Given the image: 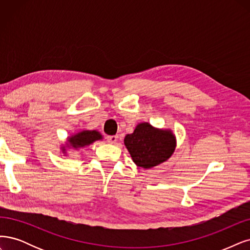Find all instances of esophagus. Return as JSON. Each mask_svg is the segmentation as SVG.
I'll use <instances>...</instances> for the list:
<instances>
[{
	"mask_svg": "<svg viewBox=\"0 0 250 250\" xmlns=\"http://www.w3.org/2000/svg\"><path fill=\"white\" fill-rule=\"evenodd\" d=\"M117 139H118V136H108V137H107V141H108L109 143H111V144L116 143Z\"/></svg>",
	"mask_w": 250,
	"mask_h": 250,
	"instance_id": "34e87169",
	"label": "esophagus"
}]
</instances>
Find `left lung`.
Here are the masks:
<instances>
[{"label": "left lung", "mask_w": 250, "mask_h": 250, "mask_svg": "<svg viewBox=\"0 0 250 250\" xmlns=\"http://www.w3.org/2000/svg\"><path fill=\"white\" fill-rule=\"evenodd\" d=\"M125 146L133 162L144 169L160 165L172 156L176 146L175 136L169 128H158L148 123L136 125L125 137Z\"/></svg>", "instance_id": "left-lung-1"}]
</instances>
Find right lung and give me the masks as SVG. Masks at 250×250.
<instances>
[{"instance_id": "obj_1", "label": "right lung", "mask_w": 250, "mask_h": 250, "mask_svg": "<svg viewBox=\"0 0 250 250\" xmlns=\"http://www.w3.org/2000/svg\"><path fill=\"white\" fill-rule=\"evenodd\" d=\"M103 136L100 132L95 130H83L79 133H76L75 135H71L67 137V140L65 146H63L62 152L66 155V147H70L74 149H79L85 147L87 146H90L96 140H102Z\"/></svg>"}]
</instances>
